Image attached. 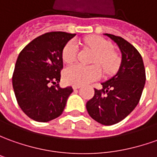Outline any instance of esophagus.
Listing matches in <instances>:
<instances>
[{"instance_id": "1", "label": "esophagus", "mask_w": 157, "mask_h": 157, "mask_svg": "<svg viewBox=\"0 0 157 157\" xmlns=\"http://www.w3.org/2000/svg\"><path fill=\"white\" fill-rule=\"evenodd\" d=\"M81 86L79 85H72V88H73V90H77V89H79Z\"/></svg>"}]
</instances>
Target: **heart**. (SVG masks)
I'll list each match as a JSON object with an SVG mask.
<instances>
[{"label":"heart","mask_w":157,"mask_h":157,"mask_svg":"<svg viewBox=\"0 0 157 157\" xmlns=\"http://www.w3.org/2000/svg\"><path fill=\"white\" fill-rule=\"evenodd\" d=\"M85 44L97 52L93 62L99 63L108 73L117 70L120 59L114 52L111 51L112 44L110 42L99 36H90L85 39ZM78 52V45L77 41L71 40L65 45L62 50V59L66 63H72L76 60ZM101 73L99 65L74 64L65 69L64 79L71 85H85L99 79Z\"/></svg>","instance_id":"heart-1"}]
</instances>
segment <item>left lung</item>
I'll list each match as a JSON object with an SVG mask.
<instances>
[{"instance_id": "1", "label": "left lung", "mask_w": 157, "mask_h": 157, "mask_svg": "<svg viewBox=\"0 0 157 157\" xmlns=\"http://www.w3.org/2000/svg\"><path fill=\"white\" fill-rule=\"evenodd\" d=\"M117 44L121 62L117 73L102 82V89H95L94 97L86 102L90 116L104 126L121 121L138 105L145 85L142 56L130 43L121 36L104 34Z\"/></svg>"}]
</instances>
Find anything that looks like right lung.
I'll list each match as a JSON object with an SVG mask.
<instances>
[{
	"label": "right lung",
	"mask_w": 157,
	"mask_h": 157,
	"mask_svg": "<svg viewBox=\"0 0 157 157\" xmlns=\"http://www.w3.org/2000/svg\"><path fill=\"white\" fill-rule=\"evenodd\" d=\"M75 35L48 32L32 40L19 53L13 87L20 109L36 121L48 122L59 117L72 92V87L61 88L59 82L62 50Z\"/></svg>",
	"instance_id": "1"
}]
</instances>
